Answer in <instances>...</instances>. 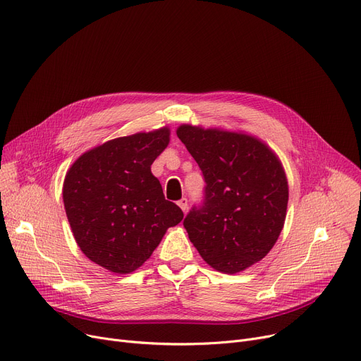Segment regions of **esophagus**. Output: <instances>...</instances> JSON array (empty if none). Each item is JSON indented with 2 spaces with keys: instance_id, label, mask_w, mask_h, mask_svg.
Segmentation results:
<instances>
[{
  "instance_id": "34e87169",
  "label": "esophagus",
  "mask_w": 361,
  "mask_h": 361,
  "mask_svg": "<svg viewBox=\"0 0 361 361\" xmlns=\"http://www.w3.org/2000/svg\"><path fill=\"white\" fill-rule=\"evenodd\" d=\"M177 204L181 207V211H183V212H185V211H187V207H188V200H187L185 197H181V199L177 202Z\"/></svg>"
}]
</instances>
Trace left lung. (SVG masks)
<instances>
[{"label":"left lung","instance_id":"1","mask_svg":"<svg viewBox=\"0 0 361 361\" xmlns=\"http://www.w3.org/2000/svg\"><path fill=\"white\" fill-rule=\"evenodd\" d=\"M178 139L197 162L203 197L183 221L188 238L212 268L235 274L262 260L287 214L288 183L274 152L238 133L181 126Z\"/></svg>","mask_w":361,"mask_h":361}]
</instances>
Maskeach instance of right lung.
Wrapping results in <instances>:
<instances>
[{"instance_id": "add662e5", "label": "right lung", "mask_w": 361, "mask_h": 361, "mask_svg": "<svg viewBox=\"0 0 361 361\" xmlns=\"http://www.w3.org/2000/svg\"><path fill=\"white\" fill-rule=\"evenodd\" d=\"M168 142L165 127L114 139L86 152L66 176L63 199L73 235L86 257L111 272L142 267L184 216L165 200L150 171Z\"/></svg>"}]
</instances>
